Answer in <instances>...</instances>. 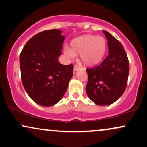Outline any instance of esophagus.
<instances>
[{
  "label": "esophagus",
  "mask_w": 147,
  "mask_h": 147,
  "mask_svg": "<svg viewBox=\"0 0 147 147\" xmlns=\"http://www.w3.org/2000/svg\"><path fill=\"white\" fill-rule=\"evenodd\" d=\"M80 69H81L80 67L77 66V65H75V66H74V70H75V72H76V71H78V70H80Z\"/></svg>",
  "instance_id": "34e87169"
}]
</instances>
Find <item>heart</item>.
Returning <instances> with one entry per match:
<instances>
[{
  "instance_id": "b5f03b06",
  "label": "heart",
  "mask_w": 147,
  "mask_h": 147,
  "mask_svg": "<svg viewBox=\"0 0 147 147\" xmlns=\"http://www.w3.org/2000/svg\"><path fill=\"white\" fill-rule=\"evenodd\" d=\"M107 50V43L102 36L84 34L72 40L70 48L66 47L64 52L70 58L80 55L82 63L86 66H93L102 61Z\"/></svg>"
}]
</instances>
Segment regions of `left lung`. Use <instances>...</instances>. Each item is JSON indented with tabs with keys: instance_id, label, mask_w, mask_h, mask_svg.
Wrapping results in <instances>:
<instances>
[{
	"instance_id": "left-lung-1",
	"label": "left lung",
	"mask_w": 147,
	"mask_h": 147,
	"mask_svg": "<svg viewBox=\"0 0 147 147\" xmlns=\"http://www.w3.org/2000/svg\"><path fill=\"white\" fill-rule=\"evenodd\" d=\"M108 42L109 55L97 67L87 69L88 80L86 87L90 100L100 106L110 105L126 90L129 62L120 42L103 30Z\"/></svg>"
}]
</instances>
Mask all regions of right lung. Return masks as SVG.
<instances>
[{
  "instance_id": "obj_1",
  "label": "right lung",
  "mask_w": 147,
  "mask_h": 147,
  "mask_svg": "<svg viewBox=\"0 0 147 147\" xmlns=\"http://www.w3.org/2000/svg\"><path fill=\"white\" fill-rule=\"evenodd\" d=\"M59 30H45L27 42L20 55L23 87L29 97L43 106L56 104L66 92L73 65L58 61L65 36Z\"/></svg>"
}]
</instances>
